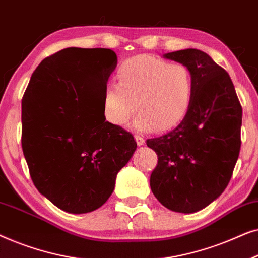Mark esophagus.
I'll list each match as a JSON object with an SVG mask.
<instances>
[{
    "label": "esophagus",
    "mask_w": 258,
    "mask_h": 258,
    "mask_svg": "<svg viewBox=\"0 0 258 258\" xmlns=\"http://www.w3.org/2000/svg\"><path fill=\"white\" fill-rule=\"evenodd\" d=\"M135 141H136L137 146H143L144 142H146V141H144L143 137H142V136H140V135H135Z\"/></svg>",
    "instance_id": "1"
}]
</instances>
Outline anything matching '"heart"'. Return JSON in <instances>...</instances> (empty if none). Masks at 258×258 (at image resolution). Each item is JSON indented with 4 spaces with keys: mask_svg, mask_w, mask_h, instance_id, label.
<instances>
[{
    "mask_svg": "<svg viewBox=\"0 0 258 258\" xmlns=\"http://www.w3.org/2000/svg\"><path fill=\"white\" fill-rule=\"evenodd\" d=\"M117 81L107 84L103 94L105 118L115 125H125L137 107L136 130H167L181 122L191 105L194 76L183 63L134 56L119 66Z\"/></svg>",
    "mask_w": 258,
    "mask_h": 258,
    "instance_id": "obj_1",
    "label": "heart"
}]
</instances>
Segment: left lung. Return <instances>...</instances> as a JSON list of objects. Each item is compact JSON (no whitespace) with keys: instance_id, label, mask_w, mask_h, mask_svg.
Instances as JSON below:
<instances>
[{"instance_id":"left-lung-1","label":"left lung","mask_w":258,"mask_h":258,"mask_svg":"<svg viewBox=\"0 0 258 258\" xmlns=\"http://www.w3.org/2000/svg\"><path fill=\"white\" fill-rule=\"evenodd\" d=\"M188 66L194 96L174 130L147 140L157 154L150 188L165 208L196 213L217 199L230 181L241 149L242 107L229 74L199 49L168 52Z\"/></svg>"}]
</instances>
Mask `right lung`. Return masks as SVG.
I'll use <instances>...</instances> for the list:
<instances>
[{
	"label": "right lung",
	"mask_w": 258,
	"mask_h": 258,
	"mask_svg": "<svg viewBox=\"0 0 258 258\" xmlns=\"http://www.w3.org/2000/svg\"><path fill=\"white\" fill-rule=\"evenodd\" d=\"M116 64L110 49H63L38 64L24 91L21 142L30 177L67 213L103 206L136 150L132 134L105 122L103 94Z\"/></svg>",
	"instance_id": "add662e5"
}]
</instances>
